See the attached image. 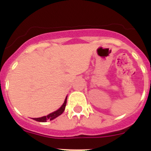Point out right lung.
Listing matches in <instances>:
<instances>
[{
	"label": "right lung",
	"mask_w": 151,
	"mask_h": 151,
	"mask_svg": "<svg viewBox=\"0 0 151 151\" xmlns=\"http://www.w3.org/2000/svg\"><path fill=\"white\" fill-rule=\"evenodd\" d=\"M66 100H67V97H66V99H65V101H64L63 104L61 106V107L60 109H58L57 110H56L55 112H53V113H50L49 115L45 116H42L40 117V118H33V119L35 121H38V122H46L47 120H52V119H54L57 118V116H59L60 115H61L63 111L65 110V107H66Z\"/></svg>",
	"instance_id": "add662e5"
}]
</instances>
